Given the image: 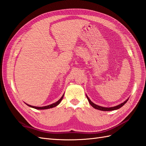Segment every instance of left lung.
Segmentation results:
<instances>
[{
  "mask_svg": "<svg viewBox=\"0 0 146 146\" xmlns=\"http://www.w3.org/2000/svg\"><path fill=\"white\" fill-rule=\"evenodd\" d=\"M86 98H87V99L88 100V102H89L90 104L92 106V107L94 108L95 109L101 110V111H113V110H116L119 109L120 108H121L123 105H125V104L128 101V100H129V98H128L127 99H126L124 102H123L120 104L118 105L114 106V107H101V106H99V105H98L94 104L93 102H91V100L89 98H88V96L86 94Z\"/></svg>",
  "mask_w": 146,
  "mask_h": 146,
  "instance_id": "obj_1",
  "label": "left lung"
}]
</instances>
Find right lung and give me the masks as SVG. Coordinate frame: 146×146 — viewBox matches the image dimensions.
I'll list each match as a JSON object with an SVG mask.
<instances>
[{
    "mask_svg": "<svg viewBox=\"0 0 146 146\" xmlns=\"http://www.w3.org/2000/svg\"><path fill=\"white\" fill-rule=\"evenodd\" d=\"M64 94L61 96V98L57 101L56 102L54 103V104H52L50 105H47V106H44V107H35V106H32V105H29L25 103L26 105H27V106H29V107H31V108H35V109H36V110H46V109H50V108H54V107H56L57 105H59L60 103L61 102V101L62 100V99H63V97H64Z\"/></svg>",
    "mask_w": 146,
    "mask_h": 146,
    "instance_id": "1",
    "label": "right lung"
}]
</instances>
